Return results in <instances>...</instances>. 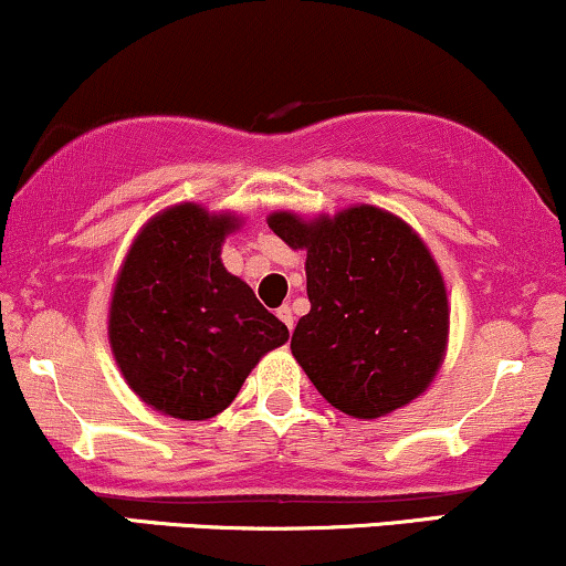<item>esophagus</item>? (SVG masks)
<instances>
[{"mask_svg":"<svg viewBox=\"0 0 566 566\" xmlns=\"http://www.w3.org/2000/svg\"><path fill=\"white\" fill-rule=\"evenodd\" d=\"M276 316H279V319H282L284 324H287V329L292 333V327H295V316H292L290 305H282V308L276 311Z\"/></svg>","mask_w":566,"mask_h":566,"instance_id":"esophagus-1","label":"esophagus"}]
</instances>
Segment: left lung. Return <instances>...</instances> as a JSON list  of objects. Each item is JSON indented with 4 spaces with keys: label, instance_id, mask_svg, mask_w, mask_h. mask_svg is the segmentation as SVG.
<instances>
[{
    "label": "left lung",
    "instance_id": "1",
    "mask_svg": "<svg viewBox=\"0 0 566 566\" xmlns=\"http://www.w3.org/2000/svg\"><path fill=\"white\" fill-rule=\"evenodd\" d=\"M269 226L305 250L311 311L290 348L316 391L365 420L423 394L444 356L450 311L418 233L369 205L316 223L276 212Z\"/></svg>",
    "mask_w": 566,
    "mask_h": 566
}]
</instances>
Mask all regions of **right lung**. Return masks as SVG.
Listing matches in <instances>:
<instances>
[{
    "label": "right lung",
    "mask_w": 566,
    "mask_h": 566,
    "mask_svg": "<svg viewBox=\"0 0 566 566\" xmlns=\"http://www.w3.org/2000/svg\"><path fill=\"white\" fill-rule=\"evenodd\" d=\"M237 220L197 205L161 212L129 250L112 297L108 337L122 375L146 405L207 420L237 399L287 327L220 263Z\"/></svg>",
    "instance_id": "right-lung-1"
}]
</instances>
